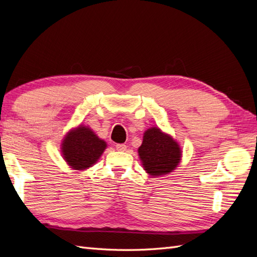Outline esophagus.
<instances>
[{
  "label": "esophagus",
  "mask_w": 257,
  "mask_h": 257,
  "mask_svg": "<svg viewBox=\"0 0 257 257\" xmlns=\"http://www.w3.org/2000/svg\"><path fill=\"white\" fill-rule=\"evenodd\" d=\"M115 149L118 151H125L126 146L123 145V144H118V145H115Z\"/></svg>",
  "instance_id": "34e87169"
}]
</instances>
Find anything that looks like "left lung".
Segmentation results:
<instances>
[{
	"label": "left lung",
	"instance_id": "8db88e82",
	"mask_svg": "<svg viewBox=\"0 0 257 257\" xmlns=\"http://www.w3.org/2000/svg\"><path fill=\"white\" fill-rule=\"evenodd\" d=\"M138 155L146 172L151 177H160L172 173L178 166L182 151L172 136L159 127H151L144 133Z\"/></svg>",
	"mask_w": 257,
	"mask_h": 257
}]
</instances>
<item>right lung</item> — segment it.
<instances>
[{
	"label": "right lung",
	"instance_id": "right-lung-1",
	"mask_svg": "<svg viewBox=\"0 0 257 257\" xmlns=\"http://www.w3.org/2000/svg\"><path fill=\"white\" fill-rule=\"evenodd\" d=\"M107 147L106 142L89 126L79 125L65 135L61 145L62 157L75 170H84L93 166Z\"/></svg>",
	"mask_w": 257,
	"mask_h": 257
}]
</instances>
